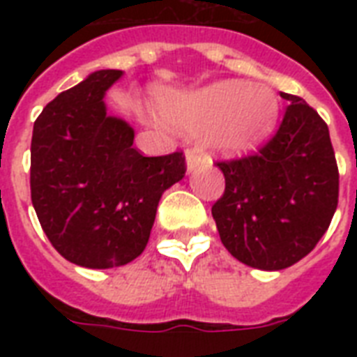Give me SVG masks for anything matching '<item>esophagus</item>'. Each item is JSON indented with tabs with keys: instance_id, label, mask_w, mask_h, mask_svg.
<instances>
[{
	"instance_id": "34e87169",
	"label": "esophagus",
	"mask_w": 357,
	"mask_h": 357,
	"mask_svg": "<svg viewBox=\"0 0 357 357\" xmlns=\"http://www.w3.org/2000/svg\"><path fill=\"white\" fill-rule=\"evenodd\" d=\"M204 167V159H202L200 150H196V148H190L187 150V170L192 172L196 168Z\"/></svg>"
}]
</instances>
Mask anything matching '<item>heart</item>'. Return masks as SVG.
Returning <instances> with one entry per match:
<instances>
[{
	"label": "heart",
	"instance_id": "heart-1",
	"mask_svg": "<svg viewBox=\"0 0 357 357\" xmlns=\"http://www.w3.org/2000/svg\"><path fill=\"white\" fill-rule=\"evenodd\" d=\"M280 103L265 85L218 81L200 91L165 102L162 114L174 126L198 133L207 129V144L228 155H241L271 135Z\"/></svg>",
	"mask_w": 357,
	"mask_h": 357
}]
</instances>
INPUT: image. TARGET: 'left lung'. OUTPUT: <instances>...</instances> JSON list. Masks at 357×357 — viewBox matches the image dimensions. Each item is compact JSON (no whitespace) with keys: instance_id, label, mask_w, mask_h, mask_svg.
I'll list each match as a JSON object with an SVG mask.
<instances>
[{"instance_id":"left-lung-1","label":"left lung","mask_w":357,"mask_h":357,"mask_svg":"<svg viewBox=\"0 0 357 357\" xmlns=\"http://www.w3.org/2000/svg\"><path fill=\"white\" fill-rule=\"evenodd\" d=\"M257 153L217 162L226 179L211 207L220 241L241 263L282 271L310 254L337 209L339 170L326 122L298 96Z\"/></svg>"}]
</instances>
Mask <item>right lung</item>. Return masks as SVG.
<instances>
[{
	"label": "right lung",
	"instance_id": "1",
	"mask_svg": "<svg viewBox=\"0 0 357 357\" xmlns=\"http://www.w3.org/2000/svg\"><path fill=\"white\" fill-rule=\"evenodd\" d=\"M122 70H100L61 92L35 120L31 202L53 248L86 268L126 265L148 244L162 192L185 176L183 151L144 157L105 92Z\"/></svg>",
	"mask_w": 357,
	"mask_h": 357
}]
</instances>
